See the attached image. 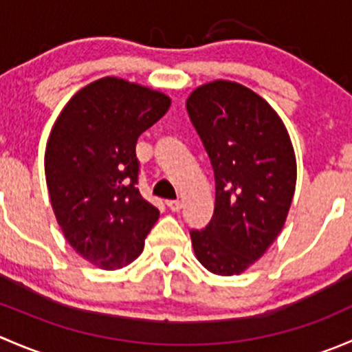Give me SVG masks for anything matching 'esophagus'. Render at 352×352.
I'll return each mask as SVG.
<instances>
[{
    "label": "esophagus",
    "instance_id": "obj_1",
    "mask_svg": "<svg viewBox=\"0 0 352 352\" xmlns=\"http://www.w3.org/2000/svg\"><path fill=\"white\" fill-rule=\"evenodd\" d=\"M166 206L170 208V211L173 212H179L182 209V202L180 201H166Z\"/></svg>",
    "mask_w": 352,
    "mask_h": 352
}]
</instances>
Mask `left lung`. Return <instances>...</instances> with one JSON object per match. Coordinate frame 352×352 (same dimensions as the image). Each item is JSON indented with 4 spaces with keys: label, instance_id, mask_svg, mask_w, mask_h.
<instances>
[{
    "label": "left lung",
    "instance_id": "1",
    "mask_svg": "<svg viewBox=\"0 0 352 352\" xmlns=\"http://www.w3.org/2000/svg\"><path fill=\"white\" fill-rule=\"evenodd\" d=\"M187 112L214 170V214L190 239L212 274H242L285 226L296 158L281 117L255 91L216 80L196 88Z\"/></svg>",
    "mask_w": 352,
    "mask_h": 352
}]
</instances>
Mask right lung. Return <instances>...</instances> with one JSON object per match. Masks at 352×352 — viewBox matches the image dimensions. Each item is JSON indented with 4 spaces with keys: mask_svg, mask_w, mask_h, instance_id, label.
I'll return each instance as SVG.
<instances>
[{
    "mask_svg": "<svg viewBox=\"0 0 352 352\" xmlns=\"http://www.w3.org/2000/svg\"><path fill=\"white\" fill-rule=\"evenodd\" d=\"M170 97L120 78H100L71 97L45 146V182L67 243L100 269L143 252L160 211L136 187L138 138L162 119Z\"/></svg>",
    "mask_w": 352,
    "mask_h": 352,
    "instance_id": "1",
    "label": "right lung"
}]
</instances>
